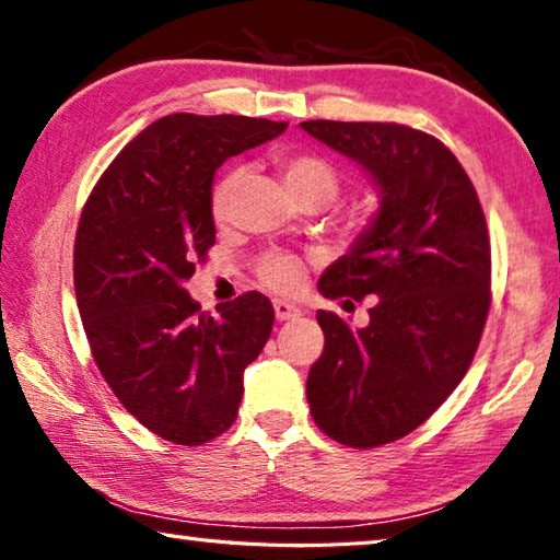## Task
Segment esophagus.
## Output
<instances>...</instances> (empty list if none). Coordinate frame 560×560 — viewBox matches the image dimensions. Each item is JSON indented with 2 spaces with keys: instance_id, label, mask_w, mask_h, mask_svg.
I'll return each instance as SVG.
<instances>
[{
  "instance_id": "esophagus-1",
  "label": "esophagus",
  "mask_w": 560,
  "mask_h": 560,
  "mask_svg": "<svg viewBox=\"0 0 560 560\" xmlns=\"http://www.w3.org/2000/svg\"><path fill=\"white\" fill-rule=\"evenodd\" d=\"M273 314H277L279 320H291L301 316V308L289 301H273Z\"/></svg>"
}]
</instances>
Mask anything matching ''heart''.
<instances>
[{
    "label": "heart",
    "instance_id": "obj_1",
    "mask_svg": "<svg viewBox=\"0 0 560 560\" xmlns=\"http://www.w3.org/2000/svg\"><path fill=\"white\" fill-rule=\"evenodd\" d=\"M279 170L299 202L326 205L340 189V170L318 153H283L279 155ZM240 183L242 167H230L212 185L210 214L217 224L230 220ZM259 279L273 291H296L303 281V264L291 254H269L259 264Z\"/></svg>",
    "mask_w": 560,
    "mask_h": 560
}]
</instances>
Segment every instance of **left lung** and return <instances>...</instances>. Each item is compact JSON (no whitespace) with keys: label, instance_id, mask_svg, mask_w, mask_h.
I'll use <instances>...</instances> for the list:
<instances>
[{"label":"left lung","instance_id":"8db88e82","mask_svg":"<svg viewBox=\"0 0 560 560\" xmlns=\"http://www.w3.org/2000/svg\"><path fill=\"white\" fill-rule=\"evenodd\" d=\"M301 128L363 165L383 195L373 224L318 281L326 299L373 296L371 324L353 330L318 311L326 343L306 381L320 432L346 447H381L420 428L469 371L491 306L485 210L430 132L343 120Z\"/></svg>","mask_w":560,"mask_h":560}]
</instances>
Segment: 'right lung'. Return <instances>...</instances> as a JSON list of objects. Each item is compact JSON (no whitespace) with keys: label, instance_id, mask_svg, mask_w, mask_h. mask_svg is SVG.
<instances>
[{"label":"right lung","instance_id":"obj_1","mask_svg":"<svg viewBox=\"0 0 560 560\" xmlns=\"http://www.w3.org/2000/svg\"><path fill=\"white\" fill-rule=\"evenodd\" d=\"M287 126L173 113L120 150L83 205L73 287L93 360L120 405L167 442L197 447L232 428L244 368L271 336L273 306L259 291L212 316L185 281L214 246L217 167Z\"/></svg>","mask_w":560,"mask_h":560}]
</instances>
